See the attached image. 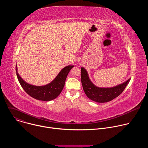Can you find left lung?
Returning a JSON list of instances; mask_svg holds the SVG:
<instances>
[{"instance_id": "8db88e82", "label": "left lung", "mask_w": 148, "mask_h": 148, "mask_svg": "<svg viewBox=\"0 0 148 148\" xmlns=\"http://www.w3.org/2000/svg\"><path fill=\"white\" fill-rule=\"evenodd\" d=\"M81 81L84 92L90 99L99 103L107 102L119 96L130 81V78L119 85L110 88L98 87L91 82L87 70L81 68Z\"/></svg>"}]
</instances>
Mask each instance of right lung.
Masks as SVG:
<instances>
[{"instance_id":"add662e5","label":"right lung","mask_w":148,"mask_h":148,"mask_svg":"<svg viewBox=\"0 0 148 148\" xmlns=\"http://www.w3.org/2000/svg\"><path fill=\"white\" fill-rule=\"evenodd\" d=\"M74 66H67L63 68L56 77L49 84L43 86H36L26 82L19 75L16 65V71L18 80L23 89L32 97L40 101H49L56 98L64 87L68 74Z\"/></svg>"}]
</instances>
